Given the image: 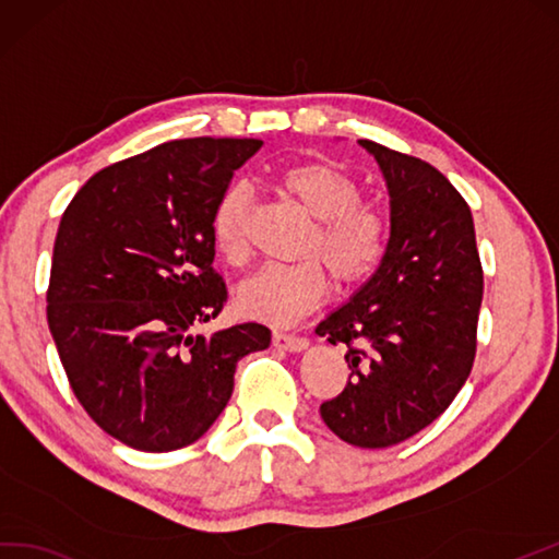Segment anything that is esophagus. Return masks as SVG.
Returning a JSON list of instances; mask_svg holds the SVG:
<instances>
[{
  "label": "esophagus",
  "instance_id": "esophagus-1",
  "mask_svg": "<svg viewBox=\"0 0 559 559\" xmlns=\"http://www.w3.org/2000/svg\"><path fill=\"white\" fill-rule=\"evenodd\" d=\"M272 342H275V346H280V349H287V352H301L308 346V340L304 337V334H292V332H282V330H275V334H272Z\"/></svg>",
  "mask_w": 559,
  "mask_h": 559
}]
</instances>
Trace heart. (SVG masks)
<instances>
[{"mask_svg":"<svg viewBox=\"0 0 559 559\" xmlns=\"http://www.w3.org/2000/svg\"><path fill=\"white\" fill-rule=\"evenodd\" d=\"M275 181L313 217L304 253L316 258L263 265L239 287L237 306L246 318L289 325L325 299L330 280L323 262L344 287L376 275L390 251L392 222L380 207L361 203V186L334 163H296L280 169ZM248 215L251 195L241 183L222 191L210 231L217 251L231 263H239L248 251Z\"/></svg>","mask_w":559,"mask_h":559,"instance_id":"obj_1","label":"heart"}]
</instances>
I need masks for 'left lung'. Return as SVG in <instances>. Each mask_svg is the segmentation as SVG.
<instances>
[{
    "label": "left lung",
    "instance_id": "left-lung-1",
    "mask_svg": "<svg viewBox=\"0 0 559 559\" xmlns=\"http://www.w3.org/2000/svg\"><path fill=\"white\" fill-rule=\"evenodd\" d=\"M392 198L380 270L316 328L346 344L349 382L320 404L328 428L356 448H390L430 426L474 368L483 267L471 207L426 159L361 141Z\"/></svg>",
    "mask_w": 559,
    "mask_h": 559
}]
</instances>
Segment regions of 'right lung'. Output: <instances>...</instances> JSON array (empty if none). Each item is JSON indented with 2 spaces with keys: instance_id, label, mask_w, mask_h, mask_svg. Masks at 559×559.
<instances>
[{
  "instance_id": "obj_1",
  "label": "right lung",
  "mask_w": 559,
  "mask_h": 559,
  "mask_svg": "<svg viewBox=\"0 0 559 559\" xmlns=\"http://www.w3.org/2000/svg\"><path fill=\"white\" fill-rule=\"evenodd\" d=\"M258 139H183L97 171L61 215L47 322L79 404L107 436L171 452L215 424L270 330L195 332L227 301L210 217Z\"/></svg>"
}]
</instances>
